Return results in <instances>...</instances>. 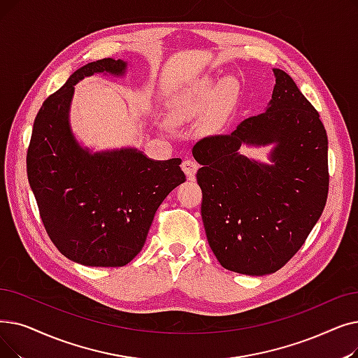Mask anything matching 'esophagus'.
Listing matches in <instances>:
<instances>
[{
	"label": "esophagus",
	"instance_id": "34e87169",
	"mask_svg": "<svg viewBox=\"0 0 358 358\" xmlns=\"http://www.w3.org/2000/svg\"><path fill=\"white\" fill-rule=\"evenodd\" d=\"M181 168L184 171V174L187 176V178L192 180V178H194V174H196L199 165L194 161H192V159H185V161H182Z\"/></svg>",
	"mask_w": 358,
	"mask_h": 358
}]
</instances>
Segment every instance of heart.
I'll return each mask as SVG.
<instances>
[{
	"instance_id": "heart-1",
	"label": "heart",
	"mask_w": 358,
	"mask_h": 358,
	"mask_svg": "<svg viewBox=\"0 0 358 358\" xmlns=\"http://www.w3.org/2000/svg\"><path fill=\"white\" fill-rule=\"evenodd\" d=\"M237 80L234 77H222L220 80L205 77L173 99L169 115L174 120H192L203 117L201 126L208 131H215L222 126L225 115L237 96Z\"/></svg>"
}]
</instances>
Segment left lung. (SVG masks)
Returning a JSON list of instances; mask_svg holds the SVG:
<instances>
[{
  "mask_svg": "<svg viewBox=\"0 0 358 358\" xmlns=\"http://www.w3.org/2000/svg\"><path fill=\"white\" fill-rule=\"evenodd\" d=\"M266 111L224 136L201 138V220L221 265L243 275L281 269L300 250L328 199V136L291 77L273 69ZM273 145L271 164L241 155V145Z\"/></svg>",
  "mask_w": 358,
  "mask_h": 358,
  "instance_id": "1",
  "label": "left lung"
}]
</instances>
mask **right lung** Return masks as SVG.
Segmentation results:
<instances>
[{"label": "right lung", "mask_w": 358, "mask_h": 358, "mask_svg": "<svg viewBox=\"0 0 358 358\" xmlns=\"http://www.w3.org/2000/svg\"><path fill=\"white\" fill-rule=\"evenodd\" d=\"M127 61L103 58L76 70L35 118L27 178L50 238L85 266L118 268L142 250L155 212L185 181L181 159L155 161L136 148L93 152L70 124L74 85L85 77H121Z\"/></svg>", "instance_id": "add662e5"}]
</instances>
